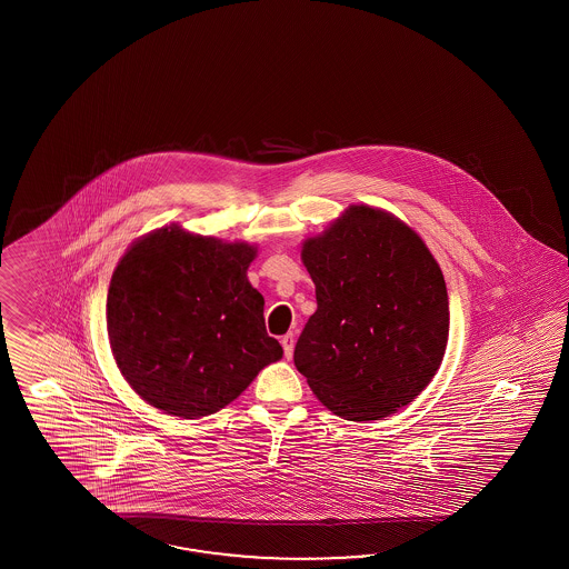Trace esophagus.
<instances>
[{
  "label": "esophagus",
  "mask_w": 569,
  "mask_h": 569,
  "mask_svg": "<svg viewBox=\"0 0 569 569\" xmlns=\"http://www.w3.org/2000/svg\"><path fill=\"white\" fill-rule=\"evenodd\" d=\"M280 343H282V350H284V358H287V360L292 358V350H295V336H292V333L282 336V338H280Z\"/></svg>",
  "instance_id": "obj_1"
}]
</instances>
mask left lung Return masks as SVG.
I'll return each mask as SVG.
<instances>
[{
	"mask_svg": "<svg viewBox=\"0 0 569 569\" xmlns=\"http://www.w3.org/2000/svg\"><path fill=\"white\" fill-rule=\"evenodd\" d=\"M315 311L295 366L348 421H378L417 399L449 336L446 280L421 236L382 209L350 206L302 243Z\"/></svg>",
	"mask_w": 569,
	"mask_h": 569,
	"instance_id": "obj_1",
	"label": "left lung"
}]
</instances>
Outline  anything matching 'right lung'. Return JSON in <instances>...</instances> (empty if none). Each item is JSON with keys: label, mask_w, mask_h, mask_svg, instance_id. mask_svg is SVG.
Returning a JSON list of instances; mask_svg holds the SVG:
<instances>
[{"label": "right lung", "mask_w": 569, "mask_h": 569, "mask_svg": "<svg viewBox=\"0 0 569 569\" xmlns=\"http://www.w3.org/2000/svg\"><path fill=\"white\" fill-rule=\"evenodd\" d=\"M256 246L221 242L172 223L121 256L108 290V336L128 385L182 419L218 412L282 348L250 284Z\"/></svg>", "instance_id": "add662e5"}]
</instances>
